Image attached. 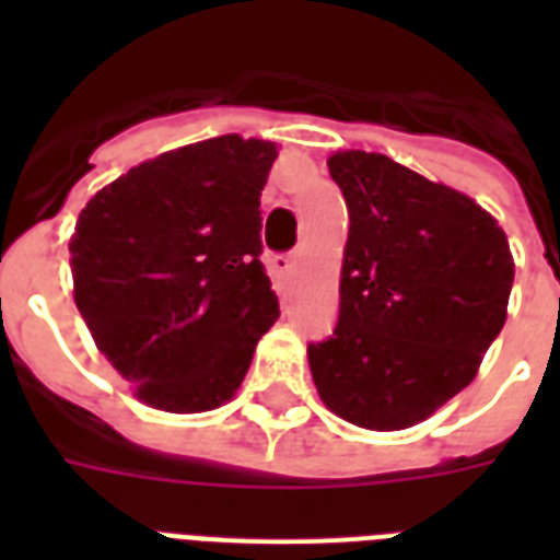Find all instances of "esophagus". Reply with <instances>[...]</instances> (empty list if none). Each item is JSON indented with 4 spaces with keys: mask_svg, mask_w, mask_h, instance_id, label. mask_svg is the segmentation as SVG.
<instances>
[{
    "mask_svg": "<svg viewBox=\"0 0 560 560\" xmlns=\"http://www.w3.org/2000/svg\"><path fill=\"white\" fill-rule=\"evenodd\" d=\"M296 261H299V255H276V258L270 261V267L272 272H290L293 267H296Z\"/></svg>",
    "mask_w": 560,
    "mask_h": 560,
    "instance_id": "obj_1",
    "label": "esophagus"
}]
</instances>
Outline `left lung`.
Segmentation results:
<instances>
[{
  "mask_svg": "<svg viewBox=\"0 0 560 560\" xmlns=\"http://www.w3.org/2000/svg\"><path fill=\"white\" fill-rule=\"evenodd\" d=\"M349 206L340 319L307 346L325 407L366 430H404L468 386L503 331L509 237L482 206L383 153L328 160Z\"/></svg>",
  "mask_w": 560,
  "mask_h": 560,
  "instance_id": "1",
  "label": "left lung"
}]
</instances>
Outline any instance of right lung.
<instances>
[{"label": "right lung", "mask_w": 560, "mask_h": 560, "mask_svg": "<svg viewBox=\"0 0 560 560\" xmlns=\"http://www.w3.org/2000/svg\"><path fill=\"white\" fill-rule=\"evenodd\" d=\"M279 151L229 133L101 188L69 241L74 305L98 351L165 412L226 404L279 319L261 191Z\"/></svg>", "instance_id": "obj_1"}]
</instances>
